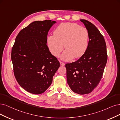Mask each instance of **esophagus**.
<instances>
[{"mask_svg":"<svg viewBox=\"0 0 120 120\" xmlns=\"http://www.w3.org/2000/svg\"><path fill=\"white\" fill-rule=\"evenodd\" d=\"M60 63L61 66H65V63H63V62H62L60 61Z\"/></svg>","mask_w":120,"mask_h":120,"instance_id":"34e87169","label":"esophagus"}]
</instances>
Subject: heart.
I'll return each instance as SVG.
<instances>
[{"label":"heart","mask_w":120,"mask_h":120,"mask_svg":"<svg viewBox=\"0 0 120 120\" xmlns=\"http://www.w3.org/2000/svg\"><path fill=\"white\" fill-rule=\"evenodd\" d=\"M88 41L89 34L85 27L74 23H65L57 26L54 34L49 35L47 43L50 51L56 57L59 56L65 46L66 49L61 58L70 60L74 56L78 58L85 54Z\"/></svg>","instance_id":"b5f03b06"}]
</instances>
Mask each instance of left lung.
I'll list each match as a JSON object with an SVG mask.
<instances>
[{
  "instance_id": "left-lung-1",
  "label": "left lung",
  "mask_w": 120,
  "mask_h": 120,
  "mask_svg": "<svg viewBox=\"0 0 120 120\" xmlns=\"http://www.w3.org/2000/svg\"><path fill=\"white\" fill-rule=\"evenodd\" d=\"M89 34L85 53L77 61L65 65L67 83L73 91L79 94H90L99 83L107 61L105 39L96 26L81 19Z\"/></svg>"
}]
</instances>
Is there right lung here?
Here are the masks:
<instances>
[{
	"label": "right lung",
	"mask_w": 120,
	"mask_h": 120,
	"mask_svg": "<svg viewBox=\"0 0 120 120\" xmlns=\"http://www.w3.org/2000/svg\"><path fill=\"white\" fill-rule=\"evenodd\" d=\"M56 22H33L18 34L12 48L15 77L20 86L31 94L45 91L60 67L59 62L46 44L48 31Z\"/></svg>",
	"instance_id": "add662e5"
}]
</instances>
